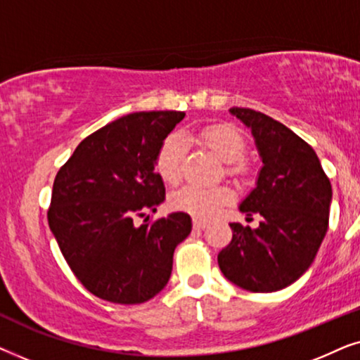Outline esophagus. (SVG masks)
<instances>
[{"instance_id": "esophagus-1", "label": "esophagus", "mask_w": 360, "mask_h": 360, "mask_svg": "<svg viewBox=\"0 0 360 360\" xmlns=\"http://www.w3.org/2000/svg\"><path fill=\"white\" fill-rule=\"evenodd\" d=\"M193 226H195L196 229H205L206 226H208V221L200 219V218H195V219H193Z\"/></svg>"}]
</instances>
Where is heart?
<instances>
[{
  "label": "heart",
  "instance_id": "obj_1",
  "mask_svg": "<svg viewBox=\"0 0 360 360\" xmlns=\"http://www.w3.org/2000/svg\"><path fill=\"white\" fill-rule=\"evenodd\" d=\"M200 139L206 147H210L223 162H236L244 155L245 141L239 129L229 124H213L205 127L200 132ZM185 157V142L179 132H172L162 142L157 150L155 165L162 180L167 184H176L181 176V164ZM233 193L224 186L216 188H201L196 185H188L176 190L170 196V205L175 210L184 211L198 218H211L228 205Z\"/></svg>",
  "mask_w": 360,
  "mask_h": 360
}]
</instances>
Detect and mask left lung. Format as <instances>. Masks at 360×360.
I'll use <instances>...</instances> for the list:
<instances>
[{
    "label": "left lung",
    "instance_id": "8db88e82",
    "mask_svg": "<svg viewBox=\"0 0 360 360\" xmlns=\"http://www.w3.org/2000/svg\"><path fill=\"white\" fill-rule=\"evenodd\" d=\"M231 115L252 132L262 169L239 210L262 216L259 228L231 223L233 239L218 254L224 277L254 293L277 292L302 277L329 223L331 181L313 147L282 122L249 108Z\"/></svg>",
    "mask_w": 360,
    "mask_h": 360
}]
</instances>
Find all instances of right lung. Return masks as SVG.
I'll use <instances>...</instances> for the list:
<instances>
[{"mask_svg": "<svg viewBox=\"0 0 360 360\" xmlns=\"http://www.w3.org/2000/svg\"><path fill=\"white\" fill-rule=\"evenodd\" d=\"M181 111L131 112L85 137L53 180L49 226L83 287L111 303L137 304L169 282L186 213L134 224L165 200L157 150Z\"/></svg>", "mask_w": 360, "mask_h": 360, "instance_id": "add662e5", "label": "right lung"}]
</instances>
